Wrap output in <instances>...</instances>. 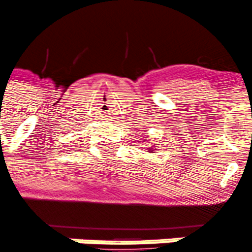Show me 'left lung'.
I'll list each match as a JSON object with an SVG mask.
<instances>
[{
  "mask_svg": "<svg viewBox=\"0 0 252 252\" xmlns=\"http://www.w3.org/2000/svg\"><path fill=\"white\" fill-rule=\"evenodd\" d=\"M156 148H158V146H156V144H154L153 146H149V148H146V149H148L149 153H155V150H158Z\"/></svg>",
  "mask_w": 252,
  "mask_h": 252,
  "instance_id": "8db88e82",
  "label": "left lung"
}]
</instances>
